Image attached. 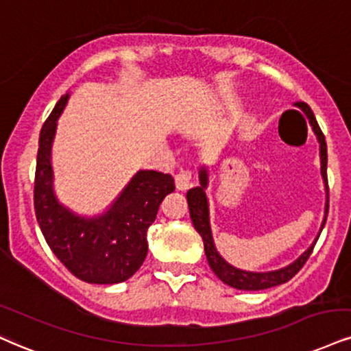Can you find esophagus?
<instances>
[{"label": "esophagus", "mask_w": 351, "mask_h": 351, "mask_svg": "<svg viewBox=\"0 0 351 351\" xmlns=\"http://www.w3.org/2000/svg\"><path fill=\"white\" fill-rule=\"evenodd\" d=\"M191 183H193L191 171H180L178 175L175 176L176 189H180V191H186V189L191 186Z\"/></svg>", "instance_id": "esophagus-1"}]
</instances>
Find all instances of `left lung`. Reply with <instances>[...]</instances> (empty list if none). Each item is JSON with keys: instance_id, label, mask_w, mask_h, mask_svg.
I'll list each match as a JSON object with an SVG mask.
<instances>
[{"instance_id": "obj_1", "label": "left lung", "mask_w": 351, "mask_h": 351, "mask_svg": "<svg viewBox=\"0 0 351 351\" xmlns=\"http://www.w3.org/2000/svg\"><path fill=\"white\" fill-rule=\"evenodd\" d=\"M298 106L306 112L307 119H309V124L312 125V130H314L315 135H317L319 143H320V170H322V178L325 183V188H327V201H325V216L322 227H320V232H322L325 221H327L328 214V184H327V143H325V135L320 130L317 121H315L314 112L312 109L307 106L306 103H298ZM199 181L201 186H196L189 189L186 197H188V206H189V216H191L194 229L197 230V234L202 237V242H204V252L206 258H208V263L210 269H213L214 274L226 285L232 286L235 289H243V291H260V289H268L273 288V286L282 285V282H288L291 278L296 274L299 269L304 267L307 258L311 256L312 250H314V245L317 242V239L314 240V243L307 248L306 252L302 253L301 256L296 261L288 265V267L276 269V271H267V273H255V271H243V269H239L232 267L230 263H227L226 260L219 255L216 247H214L213 234H210V226H209V206H208V197H206L204 189L208 188V171L206 168H201L199 171Z\"/></svg>"}]
</instances>
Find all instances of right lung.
Instances as JSON below:
<instances>
[{"mask_svg": "<svg viewBox=\"0 0 351 351\" xmlns=\"http://www.w3.org/2000/svg\"><path fill=\"white\" fill-rule=\"evenodd\" d=\"M69 95L55 104L42 125L34 180V210L50 250L71 274L93 285H116L129 280L147 256V230L157 217L160 202L173 193L168 173L141 170L106 213L82 217L55 197L50 150L57 119Z\"/></svg>", "mask_w": 351, "mask_h": 351, "instance_id": "add662e5", "label": "right lung"}]
</instances>
